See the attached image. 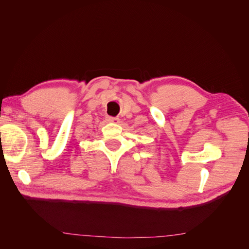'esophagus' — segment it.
Returning a JSON list of instances; mask_svg holds the SVG:
<instances>
[{
  "label": "esophagus",
  "mask_w": 249,
  "mask_h": 249,
  "mask_svg": "<svg viewBox=\"0 0 249 249\" xmlns=\"http://www.w3.org/2000/svg\"><path fill=\"white\" fill-rule=\"evenodd\" d=\"M106 119L110 123H114V124H119L120 119L118 117H112V116H107Z\"/></svg>",
  "instance_id": "34e87169"
}]
</instances>
